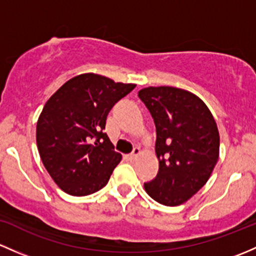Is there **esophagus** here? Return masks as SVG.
<instances>
[{
	"label": "esophagus",
	"mask_w": 256,
	"mask_h": 256,
	"mask_svg": "<svg viewBox=\"0 0 256 256\" xmlns=\"http://www.w3.org/2000/svg\"><path fill=\"white\" fill-rule=\"evenodd\" d=\"M139 155H140V149H139V148H134L133 152H132V154L129 155V159L134 160V159H136V158H138Z\"/></svg>",
	"instance_id": "1"
}]
</instances>
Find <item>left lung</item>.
<instances>
[{
  "instance_id": "obj_1",
  "label": "left lung",
  "mask_w": 256,
  "mask_h": 256,
  "mask_svg": "<svg viewBox=\"0 0 256 256\" xmlns=\"http://www.w3.org/2000/svg\"><path fill=\"white\" fill-rule=\"evenodd\" d=\"M138 96L154 120L159 160V172L144 188L165 206L182 204L206 185L217 164L220 133L214 118L204 102L186 90L150 86Z\"/></svg>"
}]
</instances>
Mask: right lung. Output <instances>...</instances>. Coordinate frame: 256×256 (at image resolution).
Here are the masks:
<instances>
[{"label":"right lung","mask_w":256,"mask_h":256,"mask_svg":"<svg viewBox=\"0 0 256 256\" xmlns=\"http://www.w3.org/2000/svg\"><path fill=\"white\" fill-rule=\"evenodd\" d=\"M134 88L97 74H81L46 101L36 123V146L62 191L88 196L107 185L122 160L104 133L107 114Z\"/></svg>","instance_id":"add662e5"}]
</instances>
